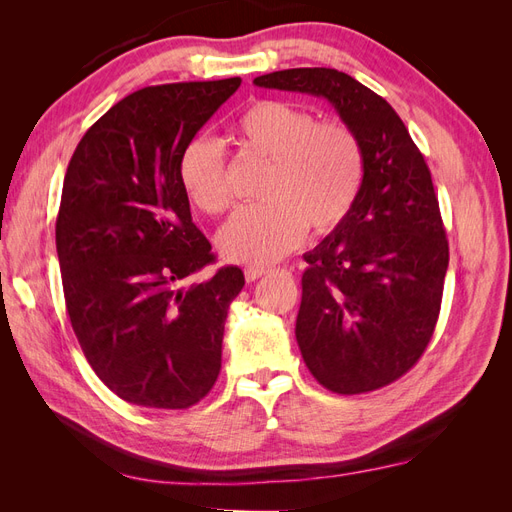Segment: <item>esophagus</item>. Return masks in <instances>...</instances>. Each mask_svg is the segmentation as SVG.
Listing matches in <instances>:
<instances>
[{
    "label": "esophagus",
    "instance_id": "34e87169",
    "mask_svg": "<svg viewBox=\"0 0 512 512\" xmlns=\"http://www.w3.org/2000/svg\"><path fill=\"white\" fill-rule=\"evenodd\" d=\"M262 275H267V269H262V267H250V269H245V280H247V282H256V280H260Z\"/></svg>",
    "mask_w": 512,
    "mask_h": 512
}]
</instances>
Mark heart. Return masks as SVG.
Instances as JSON below:
<instances>
[{
    "mask_svg": "<svg viewBox=\"0 0 512 512\" xmlns=\"http://www.w3.org/2000/svg\"><path fill=\"white\" fill-rule=\"evenodd\" d=\"M241 156L262 164L256 194L218 232V250L237 265H271L303 239L307 228L327 235L352 211L365 179L361 138L344 121L316 117L284 100L260 98L232 123ZM179 183L190 203L218 215L232 203L222 147L198 136L179 158Z\"/></svg>",
    "mask_w": 512,
    "mask_h": 512,
    "instance_id": "b5f03b06",
    "label": "heart"
}]
</instances>
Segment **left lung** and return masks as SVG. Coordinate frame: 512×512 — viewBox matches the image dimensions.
Wrapping results in <instances>:
<instances>
[{
	"instance_id": "obj_1",
	"label": "left lung",
	"mask_w": 512,
	"mask_h": 512,
	"mask_svg": "<svg viewBox=\"0 0 512 512\" xmlns=\"http://www.w3.org/2000/svg\"><path fill=\"white\" fill-rule=\"evenodd\" d=\"M254 85L324 98L361 138L363 188L348 218L303 256L294 333L324 389L376 391L414 367L438 322L448 241L431 173L393 106L346 72L292 68Z\"/></svg>"
}]
</instances>
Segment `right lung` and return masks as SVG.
<instances>
[{
  "mask_svg": "<svg viewBox=\"0 0 512 512\" xmlns=\"http://www.w3.org/2000/svg\"><path fill=\"white\" fill-rule=\"evenodd\" d=\"M241 79L138 89L91 126L64 177L55 224L66 309L85 359L117 397L198 404L220 376L224 322L245 277L215 260L179 183V158Z\"/></svg>",
  "mask_w": 512,
  "mask_h": 512,
  "instance_id": "right-lung-1",
  "label": "right lung"
}]
</instances>
